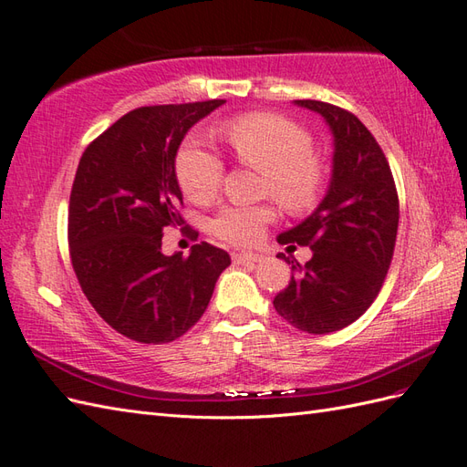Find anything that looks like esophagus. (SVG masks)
<instances>
[{"label":"esophagus","instance_id":"34e87169","mask_svg":"<svg viewBox=\"0 0 467 467\" xmlns=\"http://www.w3.org/2000/svg\"><path fill=\"white\" fill-rule=\"evenodd\" d=\"M263 258L260 254L254 253H233V260L236 265H244V263H258Z\"/></svg>","mask_w":467,"mask_h":467}]
</instances>
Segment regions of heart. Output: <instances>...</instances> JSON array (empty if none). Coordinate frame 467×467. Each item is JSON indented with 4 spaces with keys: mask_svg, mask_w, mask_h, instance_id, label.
<instances>
[{
    "mask_svg": "<svg viewBox=\"0 0 467 467\" xmlns=\"http://www.w3.org/2000/svg\"><path fill=\"white\" fill-rule=\"evenodd\" d=\"M226 143L244 165L265 172V194H273L295 214L312 211L328 184V167L314 153L312 137L305 127L276 113H251L223 127ZM179 187L191 202L204 204L221 187L223 162L197 140H187L175 161ZM270 204L224 207L211 221V233L234 246L254 244L266 224L275 221Z\"/></svg>",
    "mask_w": 467,
    "mask_h": 467,
    "instance_id": "b5f03b06",
    "label": "heart"
}]
</instances>
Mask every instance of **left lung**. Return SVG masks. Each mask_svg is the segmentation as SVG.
Returning <instances> with one entry per match:
<instances>
[{
  "label": "left lung",
  "mask_w": 467,
  "mask_h": 467,
  "mask_svg": "<svg viewBox=\"0 0 467 467\" xmlns=\"http://www.w3.org/2000/svg\"><path fill=\"white\" fill-rule=\"evenodd\" d=\"M298 107L320 113L334 137L332 179L318 209L276 241L310 246L312 258L292 265L288 286L275 308L292 327L308 334L342 330L370 308L394 256L400 202L384 150L366 125L324 101Z\"/></svg>",
  "instance_id": "left-lung-1"
}]
</instances>
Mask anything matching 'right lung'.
<instances>
[{
	"mask_svg": "<svg viewBox=\"0 0 467 467\" xmlns=\"http://www.w3.org/2000/svg\"><path fill=\"white\" fill-rule=\"evenodd\" d=\"M223 99L129 111L79 161L69 197V254L83 295L113 330L143 344L177 340L207 310L229 253L209 243L162 254L184 224L175 157L189 129ZM194 233L192 229H189Z\"/></svg>",
	"mask_w": 467,
	"mask_h": 467,
	"instance_id": "add662e5",
	"label": "right lung"
}]
</instances>
